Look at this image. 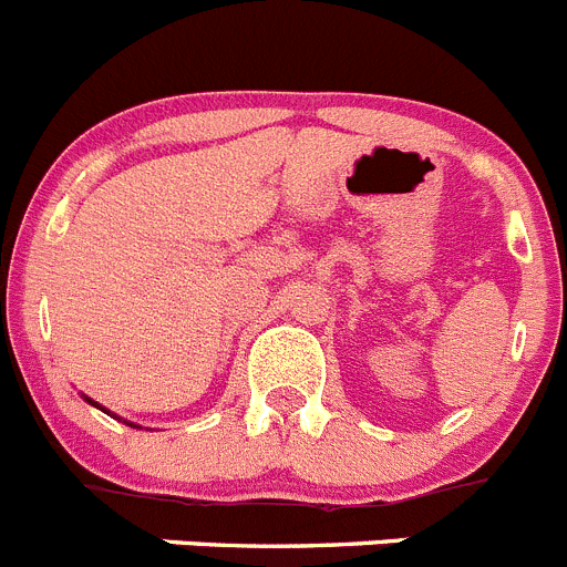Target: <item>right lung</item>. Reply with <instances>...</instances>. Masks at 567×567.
Here are the masks:
<instances>
[{"mask_svg":"<svg viewBox=\"0 0 567 567\" xmlns=\"http://www.w3.org/2000/svg\"><path fill=\"white\" fill-rule=\"evenodd\" d=\"M83 400H86L89 405H94V409H100V411H103V414H111L109 409H103V405H100V403H94L92 396H86V394H83ZM111 416H114V420H120V416H116V414H111ZM123 422H125V425H131V427H140V425H134V422H128V420H123Z\"/></svg>","mask_w":567,"mask_h":567,"instance_id":"add662e5","label":"right lung"}]
</instances>
